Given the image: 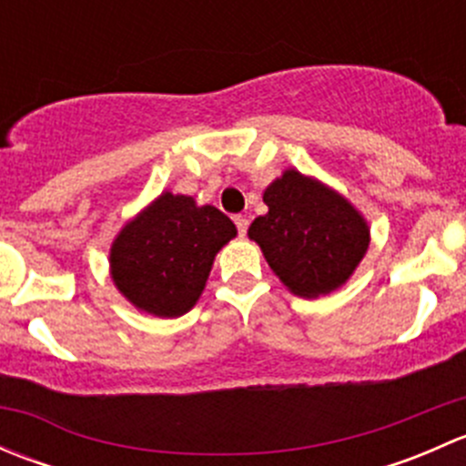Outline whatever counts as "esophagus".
<instances>
[{"instance_id": "34e87169", "label": "esophagus", "mask_w": 466, "mask_h": 466, "mask_svg": "<svg viewBox=\"0 0 466 466\" xmlns=\"http://www.w3.org/2000/svg\"><path fill=\"white\" fill-rule=\"evenodd\" d=\"M234 225H237V229H238V237H246V232H248L246 216H234Z\"/></svg>"}]
</instances>
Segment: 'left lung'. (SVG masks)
I'll return each instance as SVG.
<instances>
[{
    "instance_id": "8db88e82",
    "label": "left lung",
    "mask_w": 466,
    "mask_h": 466,
    "mask_svg": "<svg viewBox=\"0 0 466 466\" xmlns=\"http://www.w3.org/2000/svg\"><path fill=\"white\" fill-rule=\"evenodd\" d=\"M263 203L268 214L252 220L248 237L299 298L340 289L368 252V220L320 180L289 168L263 191Z\"/></svg>"
}]
</instances>
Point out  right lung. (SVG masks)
Returning <instances> with one entry per match:
<instances>
[{
    "label": "right lung",
    "mask_w": 466,
    "mask_h": 466,
    "mask_svg": "<svg viewBox=\"0 0 466 466\" xmlns=\"http://www.w3.org/2000/svg\"><path fill=\"white\" fill-rule=\"evenodd\" d=\"M237 237L220 209L164 191L124 225L110 248V275L139 311L185 316L203 293L216 252Z\"/></svg>",
    "instance_id": "right-lung-1"
}]
</instances>
